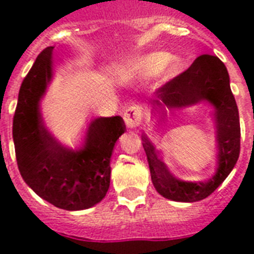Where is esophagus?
Instances as JSON below:
<instances>
[{
	"label": "esophagus",
	"instance_id": "obj_1",
	"mask_svg": "<svg viewBox=\"0 0 254 254\" xmlns=\"http://www.w3.org/2000/svg\"><path fill=\"white\" fill-rule=\"evenodd\" d=\"M141 119H143V111L137 105H131V106L127 107L125 113V122L128 127L133 128V127L140 126Z\"/></svg>",
	"mask_w": 254,
	"mask_h": 254
}]
</instances>
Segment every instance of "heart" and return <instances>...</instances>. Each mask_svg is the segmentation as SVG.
<instances>
[{
  "instance_id": "1",
  "label": "heart",
  "mask_w": 254,
  "mask_h": 254,
  "mask_svg": "<svg viewBox=\"0 0 254 254\" xmlns=\"http://www.w3.org/2000/svg\"><path fill=\"white\" fill-rule=\"evenodd\" d=\"M181 68L182 60L178 56L157 52L137 59L132 64V73L137 78H151L159 73L165 77H173Z\"/></svg>"
}]
</instances>
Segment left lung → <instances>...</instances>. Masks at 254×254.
<instances>
[{
	"label": "left lung",
	"mask_w": 254,
	"mask_h": 254,
	"mask_svg": "<svg viewBox=\"0 0 254 254\" xmlns=\"http://www.w3.org/2000/svg\"><path fill=\"white\" fill-rule=\"evenodd\" d=\"M207 101L214 106L218 132L219 168L208 182H182L174 178L157 157V151L144 135L143 147L147 155L151 178L156 190L168 199L196 202L207 198L219 188L240 155V121L236 101L231 92L230 76L226 65L216 56L202 55L188 69L156 90L153 107L190 106Z\"/></svg>",
	"instance_id": "left-lung-1"
}]
</instances>
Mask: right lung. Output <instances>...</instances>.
I'll return each mask as SVG.
<instances>
[{"mask_svg":"<svg viewBox=\"0 0 254 254\" xmlns=\"http://www.w3.org/2000/svg\"><path fill=\"white\" fill-rule=\"evenodd\" d=\"M52 50L40 52L19 89L13 118L15 157L23 180L40 198L63 210H84L106 195L113 148L126 126L121 117L95 119L78 152L62 147L47 132L39 101L52 74Z\"/></svg>","mask_w":254,"mask_h":254,"instance_id":"right-lung-1","label":"right lung"}]
</instances>
